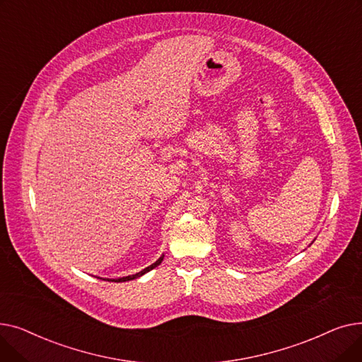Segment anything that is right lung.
I'll return each mask as SVG.
<instances>
[{
	"label": "right lung",
	"mask_w": 362,
	"mask_h": 362,
	"mask_svg": "<svg viewBox=\"0 0 362 362\" xmlns=\"http://www.w3.org/2000/svg\"><path fill=\"white\" fill-rule=\"evenodd\" d=\"M163 258H164V255L163 257H160L154 264H151L149 267H146V269H144L142 272H139V273H136V274H132V276H126V277H122V279H116V280H108V281H127V280H132V279H136V277H141L142 274H145V273H148L149 270H152V269H156L157 265H160L161 264V261H163Z\"/></svg>",
	"instance_id": "add662e5"
}]
</instances>
